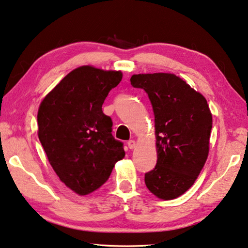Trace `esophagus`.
Segmentation results:
<instances>
[{"mask_svg": "<svg viewBox=\"0 0 248 248\" xmlns=\"http://www.w3.org/2000/svg\"><path fill=\"white\" fill-rule=\"evenodd\" d=\"M127 145H128V147L130 149H133L135 147V142H134L133 140H128V142H127Z\"/></svg>", "mask_w": 248, "mask_h": 248, "instance_id": "34e87169", "label": "esophagus"}]
</instances>
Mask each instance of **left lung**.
I'll use <instances>...</instances> for the list:
<instances>
[{"label": "left lung", "instance_id": "obj_1", "mask_svg": "<svg viewBox=\"0 0 248 248\" xmlns=\"http://www.w3.org/2000/svg\"><path fill=\"white\" fill-rule=\"evenodd\" d=\"M148 94L155 115L157 164L145 174L149 191L172 200L190 188L207 159L213 124L204 96L169 73L131 77Z\"/></svg>", "mask_w": 248, "mask_h": 248}]
</instances>
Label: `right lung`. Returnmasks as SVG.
<instances>
[{
  "mask_svg": "<svg viewBox=\"0 0 248 248\" xmlns=\"http://www.w3.org/2000/svg\"><path fill=\"white\" fill-rule=\"evenodd\" d=\"M121 78L119 71L77 67L38 108V139L49 163L61 182L80 196L103 185L124 157V143L111 134L113 121L102 110Z\"/></svg>",
  "mask_w": 248,
  "mask_h": 248,
  "instance_id": "1",
  "label": "right lung"
}]
</instances>
